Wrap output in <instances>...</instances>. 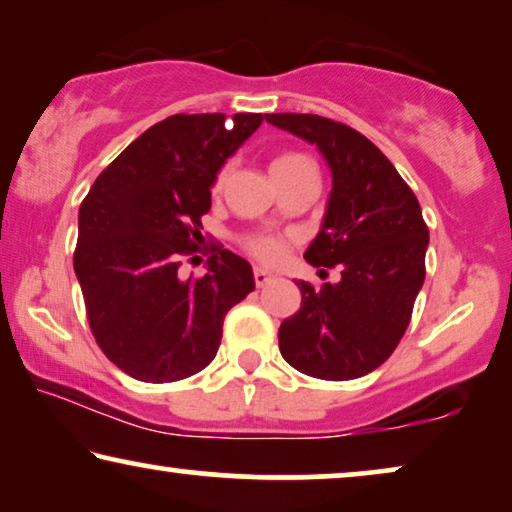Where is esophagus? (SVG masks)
<instances>
[{
	"mask_svg": "<svg viewBox=\"0 0 512 512\" xmlns=\"http://www.w3.org/2000/svg\"><path fill=\"white\" fill-rule=\"evenodd\" d=\"M253 276H255V285L257 287H264L266 283H271V273L266 271V269H262V266H257V269L253 271Z\"/></svg>",
	"mask_w": 512,
	"mask_h": 512,
	"instance_id": "1",
	"label": "esophagus"
}]
</instances>
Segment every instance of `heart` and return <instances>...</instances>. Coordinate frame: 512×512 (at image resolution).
Returning a JSON list of instances; mask_svg holds the SVG:
<instances>
[{
	"instance_id": "1",
	"label": "heart",
	"mask_w": 512,
	"mask_h": 512,
	"mask_svg": "<svg viewBox=\"0 0 512 512\" xmlns=\"http://www.w3.org/2000/svg\"><path fill=\"white\" fill-rule=\"evenodd\" d=\"M301 164H308V160H306L304 155L283 153V155L273 157L271 174H273V178L283 176V174H290V171L299 169ZM227 174H229L227 167L220 169V174L215 176V183H213L215 190H220V187L225 185ZM248 250L257 259H262V262H276V259H280V255L285 253V241L280 239V236H253V239H248Z\"/></svg>"
}]
</instances>
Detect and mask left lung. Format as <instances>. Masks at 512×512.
Returning a JSON list of instances; mask_svg holds the SVG:
<instances>
[{
    "label": "left lung",
    "instance_id": "left-lung-1",
    "mask_svg": "<svg viewBox=\"0 0 512 512\" xmlns=\"http://www.w3.org/2000/svg\"><path fill=\"white\" fill-rule=\"evenodd\" d=\"M266 122L327 160L325 220L304 257L341 269L338 283L299 280L301 308L278 329L280 355L313 378H362L397 348L422 290L429 229L420 201L357 129L311 113H269Z\"/></svg>",
    "mask_w": 512,
    "mask_h": 512
}]
</instances>
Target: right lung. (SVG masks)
Instances as JSON below:
<instances>
[{"label": "right lung", "instance_id": "1", "mask_svg": "<svg viewBox=\"0 0 512 512\" xmlns=\"http://www.w3.org/2000/svg\"><path fill=\"white\" fill-rule=\"evenodd\" d=\"M262 113L171 115L146 129L97 176L78 211L74 271L104 355L143 383L206 369L222 322L255 290L246 259L213 248L201 278H181L197 253L201 215L229 157Z\"/></svg>", "mask_w": 512, "mask_h": 512}]
</instances>
